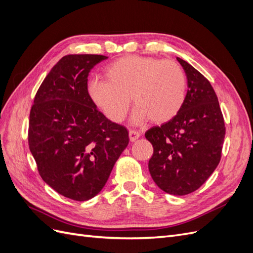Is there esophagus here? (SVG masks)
<instances>
[{
  "label": "esophagus",
  "instance_id": "34e87169",
  "mask_svg": "<svg viewBox=\"0 0 253 253\" xmlns=\"http://www.w3.org/2000/svg\"><path fill=\"white\" fill-rule=\"evenodd\" d=\"M128 137H129V140L135 141L140 137V133L138 131H134V129H131V131L128 132Z\"/></svg>",
  "mask_w": 253,
  "mask_h": 253
}]
</instances>
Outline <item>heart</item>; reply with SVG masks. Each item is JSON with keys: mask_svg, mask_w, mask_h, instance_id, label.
I'll return each mask as SVG.
<instances>
[{"mask_svg": "<svg viewBox=\"0 0 253 253\" xmlns=\"http://www.w3.org/2000/svg\"><path fill=\"white\" fill-rule=\"evenodd\" d=\"M105 80L88 83L90 100L115 124L124 121L129 98L136 106L133 120L165 124L181 110L187 79L182 67L173 60L129 55L113 61L104 70Z\"/></svg>", "mask_w": 253, "mask_h": 253, "instance_id": "obj_1", "label": "heart"}]
</instances>
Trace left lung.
I'll return each mask as SVG.
<instances>
[{"label":"left lung","instance_id":"obj_1","mask_svg":"<svg viewBox=\"0 0 253 253\" xmlns=\"http://www.w3.org/2000/svg\"><path fill=\"white\" fill-rule=\"evenodd\" d=\"M188 79L181 110L170 121L145 132L153 145L149 171L165 192L187 195L200 188L216 169L226 134L217 96L210 82L177 58Z\"/></svg>","mask_w":253,"mask_h":253}]
</instances>
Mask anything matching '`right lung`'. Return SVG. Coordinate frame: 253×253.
Returning <instances> with one entry per match:
<instances>
[{"label":"right lung","instance_id":"1","mask_svg":"<svg viewBox=\"0 0 253 253\" xmlns=\"http://www.w3.org/2000/svg\"><path fill=\"white\" fill-rule=\"evenodd\" d=\"M106 58L60 59L38 89L29 114L28 145L40 176L77 202L100 192L129 140L126 127L106 118L87 93L90 70Z\"/></svg>","mask_w":253,"mask_h":253}]
</instances>
